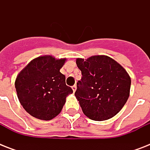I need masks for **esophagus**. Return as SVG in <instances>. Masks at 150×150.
Segmentation results:
<instances>
[{
  "label": "esophagus",
  "instance_id": "34e87169",
  "mask_svg": "<svg viewBox=\"0 0 150 150\" xmlns=\"http://www.w3.org/2000/svg\"><path fill=\"white\" fill-rule=\"evenodd\" d=\"M76 89H77V87H76V86H72L73 93H75V92L76 91Z\"/></svg>",
  "mask_w": 150,
  "mask_h": 150
}]
</instances>
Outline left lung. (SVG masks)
Instances as JSON below:
<instances>
[{
	"instance_id": "8db88e82",
	"label": "left lung",
	"mask_w": 150,
	"mask_h": 150,
	"mask_svg": "<svg viewBox=\"0 0 150 150\" xmlns=\"http://www.w3.org/2000/svg\"><path fill=\"white\" fill-rule=\"evenodd\" d=\"M82 71L75 96L84 114L93 121H105L118 113L130 94L131 78L122 66L106 55L76 59Z\"/></svg>"
}]
</instances>
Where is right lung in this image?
I'll list each match as a JSON object with an SVG mask.
<instances>
[{"instance_id":"1","label":"right lung","mask_w":150,"mask_h":150,"mask_svg":"<svg viewBox=\"0 0 150 150\" xmlns=\"http://www.w3.org/2000/svg\"><path fill=\"white\" fill-rule=\"evenodd\" d=\"M67 61L44 55L32 60L15 79L20 103L36 118L49 121L61 113L66 97L73 93L65 84V76L60 72Z\"/></svg>"}]
</instances>
